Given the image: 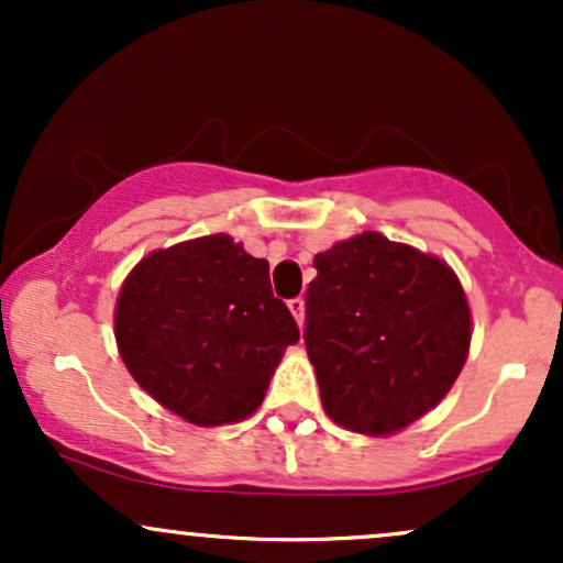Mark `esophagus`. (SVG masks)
I'll return each instance as SVG.
<instances>
[{"instance_id": "1", "label": "esophagus", "mask_w": 563, "mask_h": 563, "mask_svg": "<svg viewBox=\"0 0 563 563\" xmlns=\"http://www.w3.org/2000/svg\"><path fill=\"white\" fill-rule=\"evenodd\" d=\"M288 309H290V314H294V318H296V322H299V325H301V322H303V299H301V296L290 299L288 301Z\"/></svg>"}]
</instances>
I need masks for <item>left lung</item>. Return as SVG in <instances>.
<instances>
[{"mask_svg":"<svg viewBox=\"0 0 563 563\" xmlns=\"http://www.w3.org/2000/svg\"><path fill=\"white\" fill-rule=\"evenodd\" d=\"M307 344L322 407L371 437L397 434L442 402L468 357L471 312L437 256L363 232L314 256Z\"/></svg>","mask_w":563,"mask_h":563,"instance_id":"8db88e82","label":"left lung"}]
</instances>
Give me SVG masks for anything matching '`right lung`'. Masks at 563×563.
<instances>
[{
    "label": "right lung",
    "instance_id": "1",
    "mask_svg": "<svg viewBox=\"0 0 563 563\" xmlns=\"http://www.w3.org/2000/svg\"><path fill=\"white\" fill-rule=\"evenodd\" d=\"M296 341L299 325L273 296L267 260L224 232L147 254L115 301L129 373L196 426L249 418Z\"/></svg>",
    "mask_w": 563,
    "mask_h": 563
}]
</instances>
